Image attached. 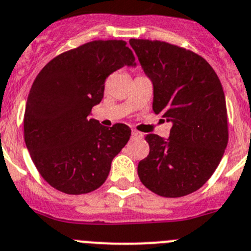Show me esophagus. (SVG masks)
<instances>
[{"instance_id":"obj_1","label":"esophagus","mask_w":251,"mask_h":251,"mask_svg":"<svg viewBox=\"0 0 251 251\" xmlns=\"http://www.w3.org/2000/svg\"><path fill=\"white\" fill-rule=\"evenodd\" d=\"M143 134L141 132H138V130H133L132 132V138H142Z\"/></svg>"}]
</instances>
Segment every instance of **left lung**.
Masks as SVG:
<instances>
[{
	"label": "left lung",
	"instance_id": "left-lung-1",
	"mask_svg": "<svg viewBox=\"0 0 251 251\" xmlns=\"http://www.w3.org/2000/svg\"><path fill=\"white\" fill-rule=\"evenodd\" d=\"M153 83V110L171 122L168 139L147 134L148 157L138 164L144 187L179 198L209 180L226 148L227 114L215 71L193 50L162 41L129 40Z\"/></svg>",
	"mask_w": 251,
	"mask_h": 251
}]
</instances>
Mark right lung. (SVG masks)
<instances>
[{
	"instance_id": "obj_1",
	"label": "right lung",
	"mask_w": 251,
	"mask_h": 251,
	"mask_svg": "<svg viewBox=\"0 0 251 251\" xmlns=\"http://www.w3.org/2000/svg\"><path fill=\"white\" fill-rule=\"evenodd\" d=\"M134 61L126 41H92L58 54L38 73L27 98L25 142L50 187L78 195L105 181L130 128H107L89 114L102 100L108 75Z\"/></svg>"
}]
</instances>
